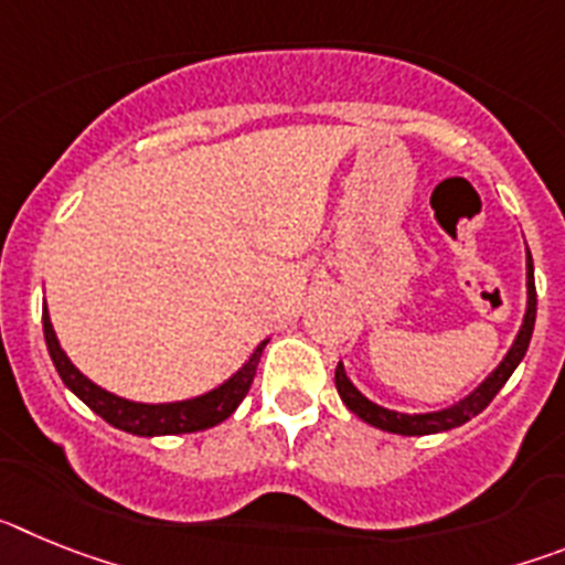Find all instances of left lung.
Returning <instances> with one entry per match:
<instances>
[{
  "label": "left lung",
  "instance_id": "obj_1",
  "mask_svg": "<svg viewBox=\"0 0 565 565\" xmlns=\"http://www.w3.org/2000/svg\"><path fill=\"white\" fill-rule=\"evenodd\" d=\"M529 254V252H526ZM526 286H529V306H526V317H523V326L521 333H518L515 344L509 348L507 359L495 367V373L487 379V382L478 387L476 393H469L463 402L452 404L447 411H436V413H416V416H407V413H393V411H384L379 404L367 402L362 393L356 391L351 384V379L344 376V367L342 362L337 364V391L342 396V402L348 404V411L356 413L362 422L373 424L379 430H387V433H398V436H430V433H444V430H452V427H461L467 424L469 418L478 416V413L487 407L492 398L498 396L507 379L512 376L521 359L526 356V348H529V339H532V331H535V313H537V291H535V268H532V254L526 257Z\"/></svg>",
  "mask_w": 565,
  "mask_h": 565
}]
</instances>
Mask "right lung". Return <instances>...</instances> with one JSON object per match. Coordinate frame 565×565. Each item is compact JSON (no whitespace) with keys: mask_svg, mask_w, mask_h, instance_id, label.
I'll return each instance as SVG.
<instances>
[{"mask_svg":"<svg viewBox=\"0 0 565 565\" xmlns=\"http://www.w3.org/2000/svg\"><path fill=\"white\" fill-rule=\"evenodd\" d=\"M42 326L50 359H53L58 376H62V382L67 384L70 391L76 393L89 411L98 413L107 424H113V427H118V430L124 433H132V436L147 438L209 430L214 424L226 422V418L237 411V404L246 398V393L252 391V382L254 376H257L259 356H263V348H266V342L259 344L257 351L252 353V359H248L226 384H221L217 391L206 393V396L174 404H138L102 391L98 384H93L84 373L76 371V364L70 362L67 353H64L62 344H58L56 333H53L47 308L42 311Z\"/></svg>","mask_w":565,"mask_h":565,"instance_id":"obj_1","label":"right lung"}]
</instances>
